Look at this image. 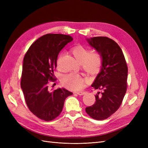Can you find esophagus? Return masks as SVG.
<instances>
[{"label": "esophagus", "mask_w": 148, "mask_h": 148, "mask_svg": "<svg viewBox=\"0 0 148 148\" xmlns=\"http://www.w3.org/2000/svg\"><path fill=\"white\" fill-rule=\"evenodd\" d=\"M75 93H77V95H80V96L83 95L84 94V92L83 91H79V92H76Z\"/></svg>", "instance_id": "esophagus-1"}]
</instances>
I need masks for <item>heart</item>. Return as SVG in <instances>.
I'll use <instances>...</instances> for the list:
<instances>
[{
	"label": "heart",
	"mask_w": 148,
	"mask_h": 148,
	"mask_svg": "<svg viewBox=\"0 0 148 148\" xmlns=\"http://www.w3.org/2000/svg\"><path fill=\"white\" fill-rule=\"evenodd\" d=\"M75 57L81 63L82 68L87 73L95 75L99 72L103 64V58L100 52L97 50L89 51V49L82 45H77L71 49ZM61 56L57 60V66L59 68ZM88 81L86 78H83L75 73L64 75L61 78L63 86L70 90L77 91L82 89Z\"/></svg>",
	"instance_id": "heart-1"
}]
</instances>
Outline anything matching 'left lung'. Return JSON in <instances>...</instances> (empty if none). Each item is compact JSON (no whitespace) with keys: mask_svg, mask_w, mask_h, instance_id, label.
Listing matches in <instances>:
<instances>
[{"mask_svg":"<svg viewBox=\"0 0 148 148\" xmlns=\"http://www.w3.org/2000/svg\"><path fill=\"white\" fill-rule=\"evenodd\" d=\"M87 41L101 52L103 64L91 86L100 89L92 106L87 107L86 113L97 120H105L114 114L122 104L127 89L128 66L119 44L107 37H94Z\"/></svg>","mask_w":148,"mask_h":148,"instance_id":"1","label":"left lung"}]
</instances>
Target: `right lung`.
<instances>
[{"label":"right lung","mask_w":148,"mask_h":148,"mask_svg":"<svg viewBox=\"0 0 148 148\" xmlns=\"http://www.w3.org/2000/svg\"><path fill=\"white\" fill-rule=\"evenodd\" d=\"M73 41L69 35L47 34L34 42L23 59L21 87L28 109L44 121L62 112L66 98L73 93L64 88L49 91V82L56 81L53 71L60 51Z\"/></svg>","instance_id":"1"}]
</instances>
